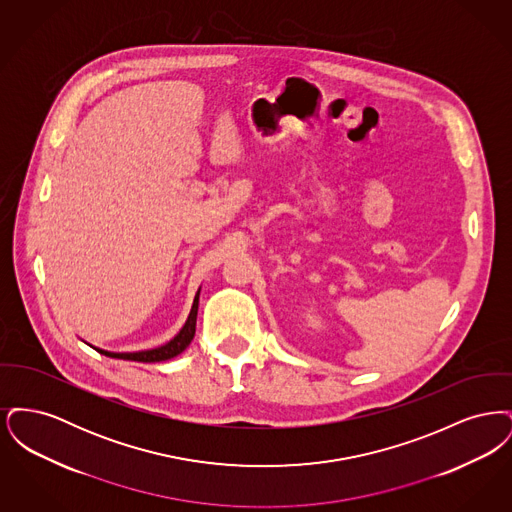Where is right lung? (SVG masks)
Returning a JSON list of instances; mask_svg holds the SVG:
<instances>
[{
    "label": "right lung",
    "instance_id": "add662e5",
    "mask_svg": "<svg viewBox=\"0 0 512 512\" xmlns=\"http://www.w3.org/2000/svg\"><path fill=\"white\" fill-rule=\"evenodd\" d=\"M197 305H199V292L195 293L194 305L190 311V317L186 320L184 328L174 336V340L157 347V349H149V351H138V353H109L98 349L99 353H103L105 357H113V359H124V361H138V363H161V361H169L172 357L180 355L192 340L195 334V318H197Z\"/></svg>",
    "mask_w": 512,
    "mask_h": 512
}]
</instances>
